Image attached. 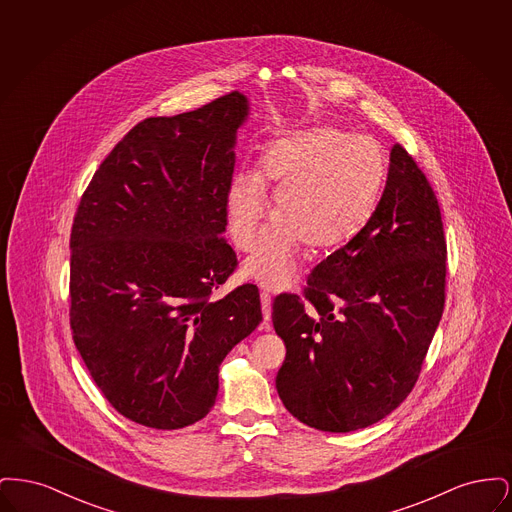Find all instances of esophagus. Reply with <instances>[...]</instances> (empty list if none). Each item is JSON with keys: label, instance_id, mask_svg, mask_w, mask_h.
<instances>
[{"label": "esophagus", "instance_id": "1", "mask_svg": "<svg viewBox=\"0 0 512 512\" xmlns=\"http://www.w3.org/2000/svg\"><path fill=\"white\" fill-rule=\"evenodd\" d=\"M261 307H263V326L261 330H270V295L267 292L261 293Z\"/></svg>", "mask_w": 512, "mask_h": 512}]
</instances>
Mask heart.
I'll use <instances>...</instances> for the list:
<instances>
[{
    "label": "heart",
    "instance_id": "1",
    "mask_svg": "<svg viewBox=\"0 0 512 512\" xmlns=\"http://www.w3.org/2000/svg\"><path fill=\"white\" fill-rule=\"evenodd\" d=\"M386 180L382 147L336 126H313L270 142L261 169L234 176L226 217L238 249L251 253L274 194L272 219L244 274L267 290L290 286L299 245L311 253L336 249L370 219Z\"/></svg>",
    "mask_w": 512,
    "mask_h": 512
}]
</instances>
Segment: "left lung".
Instances as JSON below:
<instances>
[{"label": "left lung", "instance_id": "8db88e82", "mask_svg": "<svg viewBox=\"0 0 512 512\" xmlns=\"http://www.w3.org/2000/svg\"><path fill=\"white\" fill-rule=\"evenodd\" d=\"M438 199L405 147H391L372 217L307 280L282 293L272 324L286 343L276 390L322 432H353L397 409L418 380L445 303Z\"/></svg>", "mask_w": 512, "mask_h": 512}]
</instances>
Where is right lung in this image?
Listing matches in <instances>:
<instances>
[{"label":"right lung","mask_w":512,"mask_h":512,"mask_svg":"<svg viewBox=\"0 0 512 512\" xmlns=\"http://www.w3.org/2000/svg\"><path fill=\"white\" fill-rule=\"evenodd\" d=\"M232 92L138 122L105 157L71 232V330L105 399L147 428L178 430L215 405L219 366L263 320L259 290H213L238 265L224 240L236 132Z\"/></svg>","instance_id":"add662e5"}]
</instances>
